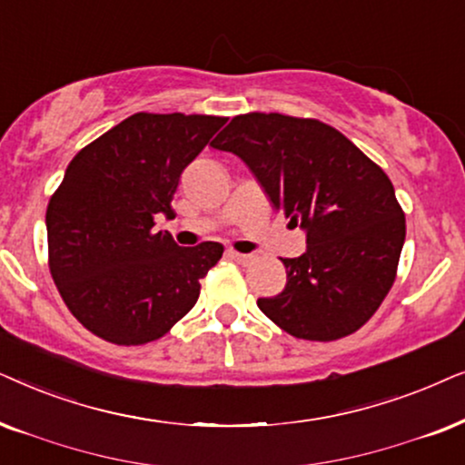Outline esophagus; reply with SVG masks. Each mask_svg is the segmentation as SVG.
<instances>
[{
	"label": "esophagus",
	"mask_w": 465,
	"mask_h": 465,
	"mask_svg": "<svg viewBox=\"0 0 465 465\" xmlns=\"http://www.w3.org/2000/svg\"><path fill=\"white\" fill-rule=\"evenodd\" d=\"M229 257L233 259V262H238L240 265H249L252 262V255H246V252H238V251H229L227 252Z\"/></svg>",
	"instance_id": "1"
}]
</instances>
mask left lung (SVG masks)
<instances>
[{
  "label": "left lung",
  "instance_id": "1",
  "mask_svg": "<svg viewBox=\"0 0 465 465\" xmlns=\"http://www.w3.org/2000/svg\"><path fill=\"white\" fill-rule=\"evenodd\" d=\"M213 148L238 154L272 206L306 229L304 255L282 259L287 284L257 306L291 336L331 342L379 311L395 276L406 216L389 176L317 119L233 116Z\"/></svg>",
  "mask_w": 465,
  "mask_h": 465
}]
</instances>
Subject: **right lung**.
<instances>
[{
	"instance_id": "add662e5",
	"label": "right lung",
	"mask_w": 465,
	"mask_h": 465,
	"mask_svg": "<svg viewBox=\"0 0 465 465\" xmlns=\"http://www.w3.org/2000/svg\"><path fill=\"white\" fill-rule=\"evenodd\" d=\"M213 114H132L67 165L46 208L48 270L70 312L119 346L165 336L200 297L223 244L154 232L183 170L225 125Z\"/></svg>"
}]
</instances>
